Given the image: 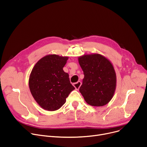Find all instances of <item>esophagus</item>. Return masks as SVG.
<instances>
[{
	"mask_svg": "<svg viewBox=\"0 0 147 147\" xmlns=\"http://www.w3.org/2000/svg\"><path fill=\"white\" fill-rule=\"evenodd\" d=\"M73 86L75 87V88L76 90H78L80 87V86H81V81H78L77 82H75L73 84Z\"/></svg>",
	"mask_w": 147,
	"mask_h": 147,
	"instance_id": "esophagus-1",
	"label": "esophagus"
}]
</instances>
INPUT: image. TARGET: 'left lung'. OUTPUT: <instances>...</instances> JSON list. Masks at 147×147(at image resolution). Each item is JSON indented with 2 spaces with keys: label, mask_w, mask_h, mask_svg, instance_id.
<instances>
[{
  "label": "left lung",
  "mask_w": 147,
  "mask_h": 147,
  "mask_svg": "<svg viewBox=\"0 0 147 147\" xmlns=\"http://www.w3.org/2000/svg\"><path fill=\"white\" fill-rule=\"evenodd\" d=\"M78 62L84 74L80 92L90 105H105L112 99L116 89V76L113 65L99 54L82 56Z\"/></svg>",
  "instance_id": "left-lung-1"
}]
</instances>
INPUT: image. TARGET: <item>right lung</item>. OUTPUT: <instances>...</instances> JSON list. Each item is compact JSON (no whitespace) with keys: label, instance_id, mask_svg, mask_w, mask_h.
Returning a JSON list of instances; mask_svg holds the SVG:
<instances>
[{"label":"right lung","instance_id":"right-lung-1","mask_svg":"<svg viewBox=\"0 0 147 147\" xmlns=\"http://www.w3.org/2000/svg\"><path fill=\"white\" fill-rule=\"evenodd\" d=\"M68 57L50 55L40 59L33 67L29 78L31 93L43 109L54 111L61 108L75 88L69 74L63 68Z\"/></svg>","mask_w":147,"mask_h":147}]
</instances>
